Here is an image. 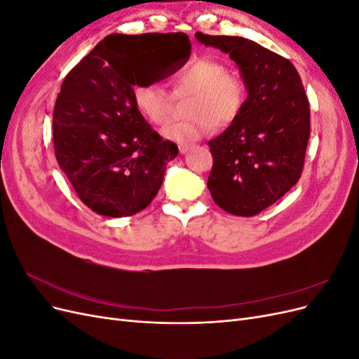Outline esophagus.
I'll use <instances>...</instances> for the list:
<instances>
[{"label":"esophagus","instance_id":"1","mask_svg":"<svg viewBox=\"0 0 359 359\" xmlns=\"http://www.w3.org/2000/svg\"><path fill=\"white\" fill-rule=\"evenodd\" d=\"M178 148H180V153H181V154H186L187 151L190 149V145H184V144H181Z\"/></svg>","mask_w":359,"mask_h":359}]
</instances>
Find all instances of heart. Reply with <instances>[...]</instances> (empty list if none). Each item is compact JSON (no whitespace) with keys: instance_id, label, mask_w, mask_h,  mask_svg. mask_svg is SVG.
<instances>
[{"instance_id":"heart-1","label":"heart","mask_w":359,"mask_h":359,"mask_svg":"<svg viewBox=\"0 0 359 359\" xmlns=\"http://www.w3.org/2000/svg\"><path fill=\"white\" fill-rule=\"evenodd\" d=\"M172 85L177 95L191 94L187 102L190 116L170 124L163 135L184 145L210 135L212 127L222 130L232 126L248 95L244 74L212 57L194 58L175 73ZM133 99L140 114L157 126H166L173 116V95L160 82L136 85Z\"/></svg>"}]
</instances>
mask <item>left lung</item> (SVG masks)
I'll return each mask as SVG.
<instances>
[{
	"label": "left lung",
	"instance_id": "obj_1",
	"mask_svg": "<svg viewBox=\"0 0 359 359\" xmlns=\"http://www.w3.org/2000/svg\"><path fill=\"white\" fill-rule=\"evenodd\" d=\"M196 39L229 53L247 81L240 118L208 142V189L226 212L253 217L301 178L310 136L307 94L293 64L259 43L203 32Z\"/></svg>",
	"mask_w": 359,
	"mask_h": 359
}]
</instances>
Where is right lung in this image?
<instances>
[{
  "instance_id": "1",
  "label": "right lung",
  "mask_w": 359,
  "mask_h": 359,
  "mask_svg": "<svg viewBox=\"0 0 359 359\" xmlns=\"http://www.w3.org/2000/svg\"><path fill=\"white\" fill-rule=\"evenodd\" d=\"M190 49L184 32L111 34L64 78L53 107L55 157L79 199L97 214L130 217L156 198L178 147L147 123L133 86L173 73Z\"/></svg>"
}]
</instances>
